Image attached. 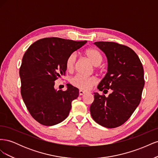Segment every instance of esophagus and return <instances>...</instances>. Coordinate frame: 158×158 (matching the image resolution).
Returning <instances> with one entry per match:
<instances>
[{"label": "esophagus", "mask_w": 158, "mask_h": 158, "mask_svg": "<svg viewBox=\"0 0 158 158\" xmlns=\"http://www.w3.org/2000/svg\"><path fill=\"white\" fill-rule=\"evenodd\" d=\"M86 93H87L86 92H84V91H83V90H80V91H79V94H80V95H84V94H85Z\"/></svg>", "instance_id": "1"}]
</instances>
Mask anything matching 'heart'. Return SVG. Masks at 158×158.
<instances>
[{"label":"heart","instance_id":"heart-1","mask_svg":"<svg viewBox=\"0 0 158 158\" xmlns=\"http://www.w3.org/2000/svg\"><path fill=\"white\" fill-rule=\"evenodd\" d=\"M85 55L93 65L98 66L102 63L103 58L99 51L95 49H88L85 51ZM76 61V54L71 53L66 60V68L69 71L73 70ZM97 83V80L94 77H86L80 74H77L71 79V84L74 86L80 89L88 90Z\"/></svg>","mask_w":158,"mask_h":158}]
</instances>
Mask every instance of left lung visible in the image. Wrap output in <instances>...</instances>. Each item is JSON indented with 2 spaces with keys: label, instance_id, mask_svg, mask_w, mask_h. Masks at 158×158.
I'll return each mask as SVG.
<instances>
[{
  "label": "left lung",
  "instance_id": "obj_1",
  "mask_svg": "<svg viewBox=\"0 0 158 158\" xmlns=\"http://www.w3.org/2000/svg\"><path fill=\"white\" fill-rule=\"evenodd\" d=\"M94 44L106 54L107 73L98 89L108 97L94 93L89 108L94 120L104 127L122 125L139 105L144 86V69L136 52L130 47L114 42L98 41Z\"/></svg>",
  "mask_w": 158,
  "mask_h": 158
}]
</instances>
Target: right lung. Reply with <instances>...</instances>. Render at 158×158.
Returning a JSON list of instances; mask_svg holds the SVG:
<instances>
[{"mask_svg":"<svg viewBox=\"0 0 158 158\" xmlns=\"http://www.w3.org/2000/svg\"><path fill=\"white\" fill-rule=\"evenodd\" d=\"M59 37H47L30 45L20 69L21 95L32 117L43 125L52 126L68 117L79 90L69 84L66 91L55 89V81L64 74L66 60L86 44Z\"/></svg>","mask_w":158,"mask_h":158,"instance_id":"right-lung-1","label":"right lung"}]
</instances>
